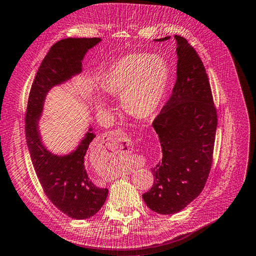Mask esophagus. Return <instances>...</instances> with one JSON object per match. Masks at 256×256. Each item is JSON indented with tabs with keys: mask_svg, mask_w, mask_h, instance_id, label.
<instances>
[{
	"mask_svg": "<svg viewBox=\"0 0 256 256\" xmlns=\"http://www.w3.org/2000/svg\"><path fill=\"white\" fill-rule=\"evenodd\" d=\"M108 137V140H110L112 142H114L116 146H120L121 142H128L130 140V137L122 132L121 130H111L109 132V134L106 135Z\"/></svg>",
	"mask_w": 256,
	"mask_h": 256,
	"instance_id": "1",
	"label": "esophagus"
}]
</instances>
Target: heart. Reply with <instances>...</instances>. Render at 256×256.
<instances>
[{"instance_id": "heart-1", "label": "heart", "mask_w": 256, "mask_h": 256, "mask_svg": "<svg viewBox=\"0 0 256 256\" xmlns=\"http://www.w3.org/2000/svg\"><path fill=\"white\" fill-rule=\"evenodd\" d=\"M170 67L159 55L134 53L122 57L104 72L100 88L107 96L120 97L121 106L138 119L154 114L164 97L170 82ZM97 114L107 112V102H95Z\"/></svg>"}]
</instances>
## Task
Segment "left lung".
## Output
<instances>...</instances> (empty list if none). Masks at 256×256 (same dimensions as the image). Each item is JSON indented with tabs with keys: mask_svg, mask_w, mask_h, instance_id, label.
<instances>
[{
	"mask_svg": "<svg viewBox=\"0 0 256 256\" xmlns=\"http://www.w3.org/2000/svg\"><path fill=\"white\" fill-rule=\"evenodd\" d=\"M174 38L178 78L171 97L152 123L161 144L162 160L152 168V187L142 194L147 206L163 215L182 211L204 188L218 126L204 66L185 38Z\"/></svg>",
	"mask_w": 256,
	"mask_h": 256,
	"instance_id": "obj_1",
	"label": "left lung"
}]
</instances>
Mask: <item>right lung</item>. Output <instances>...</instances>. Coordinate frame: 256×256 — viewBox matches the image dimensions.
<instances>
[{"label":"right lung","instance_id":"obj_1","mask_svg":"<svg viewBox=\"0 0 256 256\" xmlns=\"http://www.w3.org/2000/svg\"><path fill=\"white\" fill-rule=\"evenodd\" d=\"M100 41V38H68L55 43L36 72L26 114V138L43 190L58 210L74 220L95 215L108 196L107 188L94 184L84 164V156L96 135L90 126L74 152L55 154L44 146L38 121L48 92L81 74L85 54Z\"/></svg>","mask_w":256,"mask_h":256}]
</instances>
